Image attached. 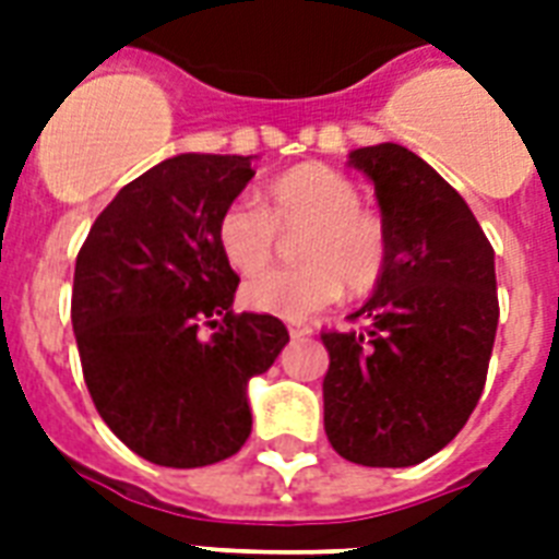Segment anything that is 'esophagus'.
Masks as SVG:
<instances>
[{
	"label": "esophagus",
	"instance_id": "esophagus-1",
	"mask_svg": "<svg viewBox=\"0 0 559 559\" xmlns=\"http://www.w3.org/2000/svg\"><path fill=\"white\" fill-rule=\"evenodd\" d=\"M287 331L293 340H301V336H310L313 333V324L307 322H287Z\"/></svg>",
	"mask_w": 559,
	"mask_h": 559
}]
</instances>
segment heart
<instances>
[{
	"label": "heart",
	"instance_id": "b5f03b06",
	"mask_svg": "<svg viewBox=\"0 0 559 559\" xmlns=\"http://www.w3.org/2000/svg\"><path fill=\"white\" fill-rule=\"evenodd\" d=\"M362 193L340 170L305 162L263 188L261 209L231 202L217 219V243L240 275L266 270L278 231H298L293 270H272L243 287L246 307L281 319H305L348 289L362 298L377 289L389 266V228L362 209Z\"/></svg>",
	"mask_w": 559,
	"mask_h": 559
}]
</instances>
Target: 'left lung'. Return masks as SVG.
Wrapping results in <instances>:
<instances>
[{
    "instance_id": "left-lung-1",
    "label": "left lung",
    "mask_w": 559,
    "mask_h": 559,
    "mask_svg": "<svg viewBox=\"0 0 559 559\" xmlns=\"http://www.w3.org/2000/svg\"><path fill=\"white\" fill-rule=\"evenodd\" d=\"M373 182L389 266L348 316L322 331L324 432L362 467H412L464 429L485 391L499 296L493 246L461 193L400 144L350 153Z\"/></svg>"
}]
</instances>
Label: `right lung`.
Wrapping results in <instances>:
<instances>
[{"instance_id": "right-lung-1", "label": "right lung", "mask_w": 559, "mask_h": 559, "mask_svg": "<svg viewBox=\"0 0 559 559\" xmlns=\"http://www.w3.org/2000/svg\"><path fill=\"white\" fill-rule=\"evenodd\" d=\"M254 177L252 156L182 153L100 211L74 263L72 328L104 424L162 467H205L252 432L246 385L289 333L235 313L237 272L217 219Z\"/></svg>"}]
</instances>
